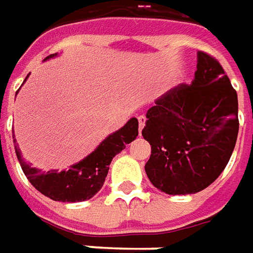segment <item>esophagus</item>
<instances>
[{"label": "esophagus", "mask_w": 253, "mask_h": 253, "mask_svg": "<svg viewBox=\"0 0 253 253\" xmlns=\"http://www.w3.org/2000/svg\"><path fill=\"white\" fill-rule=\"evenodd\" d=\"M145 122H147V118H145L144 115H140V116H138V128H140V134L141 131H142L144 126H145Z\"/></svg>", "instance_id": "obj_1"}]
</instances>
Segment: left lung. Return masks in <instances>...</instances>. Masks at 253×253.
I'll use <instances>...</instances> for the list:
<instances>
[{"mask_svg": "<svg viewBox=\"0 0 253 253\" xmlns=\"http://www.w3.org/2000/svg\"><path fill=\"white\" fill-rule=\"evenodd\" d=\"M238 126L237 91L220 63L199 51L192 83L169 90L147 112L149 181L169 195L205 190L227 166Z\"/></svg>", "mask_w": 253, "mask_h": 253, "instance_id": "left-lung-1", "label": "left lung"}]
</instances>
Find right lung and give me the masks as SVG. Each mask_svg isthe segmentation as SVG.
Returning <instances> with one entry per match:
<instances>
[{
  "instance_id": "obj_1",
  "label": "right lung",
  "mask_w": 253,
  "mask_h": 253,
  "mask_svg": "<svg viewBox=\"0 0 253 253\" xmlns=\"http://www.w3.org/2000/svg\"><path fill=\"white\" fill-rule=\"evenodd\" d=\"M56 55L58 54L49 55L45 58V61ZM137 135H138V120L131 118L118 131L108 135L98 145L97 149L92 151L88 156H85L83 161L72 165L69 170H62V171L58 170L42 171L40 169L32 168L29 163L22 159V154L18 145L15 147V152L25 176L37 191L44 194L48 198L59 202H82L92 198L102 188L105 178L108 176L109 165L115 155L126 148L127 144L135 140ZM15 142L16 140L13 137V144Z\"/></svg>"
}]
</instances>
